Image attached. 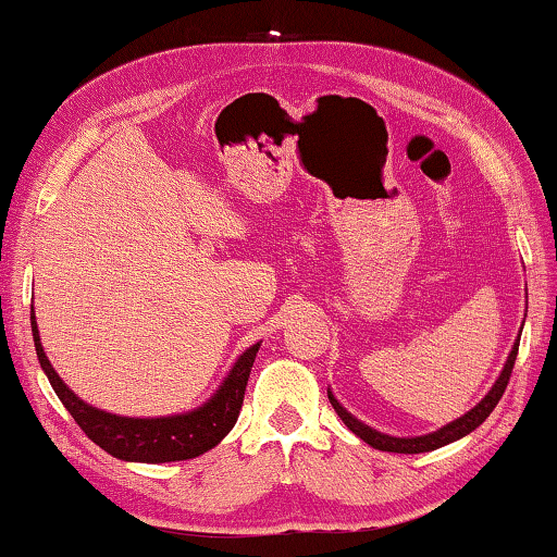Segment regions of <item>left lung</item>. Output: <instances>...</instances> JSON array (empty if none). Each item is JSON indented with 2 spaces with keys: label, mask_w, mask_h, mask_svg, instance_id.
Masks as SVG:
<instances>
[{
  "label": "left lung",
  "mask_w": 557,
  "mask_h": 557,
  "mask_svg": "<svg viewBox=\"0 0 557 557\" xmlns=\"http://www.w3.org/2000/svg\"><path fill=\"white\" fill-rule=\"evenodd\" d=\"M525 322V319H523ZM523 332V326H521ZM521 332H518V338L511 346V354H508L506 363L502 373H498L496 383L492 385V391H488L482 400H479L474 408L469 412L461 414V418L447 422V425H442L440 430L430 432V435H418V437H393V435H385V432L373 430L371 425H366L358 418H354L351 412H348L342 403L334 398L332 388H329V403H332V408L336 410L338 418L344 420V425L354 432L356 437H361L366 445H371L373 449H381V451H398V455H420V451H432V449H440L449 445V442H457L461 437H467L469 432H474L482 422L492 414V410L496 408V403L502 400V395L508 385V379H511V371H513V363H516V354H518V342H521Z\"/></svg>",
  "instance_id": "obj_1"
}]
</instances>
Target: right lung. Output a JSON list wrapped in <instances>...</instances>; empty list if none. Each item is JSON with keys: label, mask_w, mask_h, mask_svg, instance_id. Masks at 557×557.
Returning a JSON list of instances; mask_svg holds the SVG:
<instances>
[{"label": "right lung", "mask_w": 557, "mask_h": 557, "mask_svg": "<svg viewBox=\"0 0 557 557\" xmlns=\"http://www.w3.org/2000/svg\"><path fill=\"white\" fill-rule=\"evenodd\" d=\"M32 334L39 363L49 379L51 388L65 405V410L73 414L81 430L96 442L100 449L122 461H145V465H164V461H182L203 455L213 449L219 442L233 430L238 420L245 385L250 379V369L256 363L258 348L262 342L252 344L250 348L235 358L228 375L213 391V395L199 408L162 414V418H127V414H115L100 408H92L90 403L81 400L69 385L61 381V375L46 356L36 326V317L32 314Z\"/></svg>", "instance_id": "obj_1"}]
</instances>
